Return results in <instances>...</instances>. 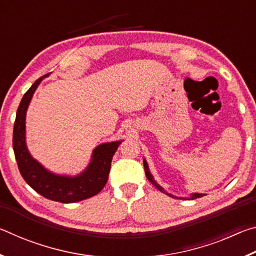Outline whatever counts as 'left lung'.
Listing matches in <instances>:
<instances>
[{
  "instance_id": "obj_1",
  "label": "left lung",
  "mask_w": 256,
  "mask_h": 256,
  "mask_svg": "<svg viewBox=\"0 0 256 256\" xmlns=\"http://www.w3.org/2000/svg\"><path fill=\"white\" fill-rule=\"evenodd\" d=\"M144 172H146V178H148L149 180H150V183L152 184V185H154L156 188H157L159 190H162V192H164V193H166L167 196H170V194H168L167 192H164V188H162V186H159L157 183H156V180H154V177L151 176V174H150V172H149V168H148V164H146V160H144ZM201 196H203V194H192V196H190V198H201Z\"/></svg>"
}]
</instances>
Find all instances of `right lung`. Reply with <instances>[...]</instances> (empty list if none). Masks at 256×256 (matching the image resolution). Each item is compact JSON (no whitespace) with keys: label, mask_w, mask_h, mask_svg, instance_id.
<instances>
[{"label":"right lung","mask_w":256,"mask_h":256,"mask_svg":"<svg viewBox=\"0 0 256 256\" xmlns=\"http://www.w3.org/2000/svg\"><path fill=\"white\" fill-rule=\"evenodd\" d=\"M44 76L34 81L28 92L24 94L16 110L12 144L19 172L30 188L52 201L73 203L84 200L96 196L106 185L112 156L123 141L110 142L97 146L94 150L92 162L79 176H58L47 172L40 164L32 158L24 142L26 112L34 90Z\"/></svg>","instance_id":"right-lung-1"}]
</instances>
